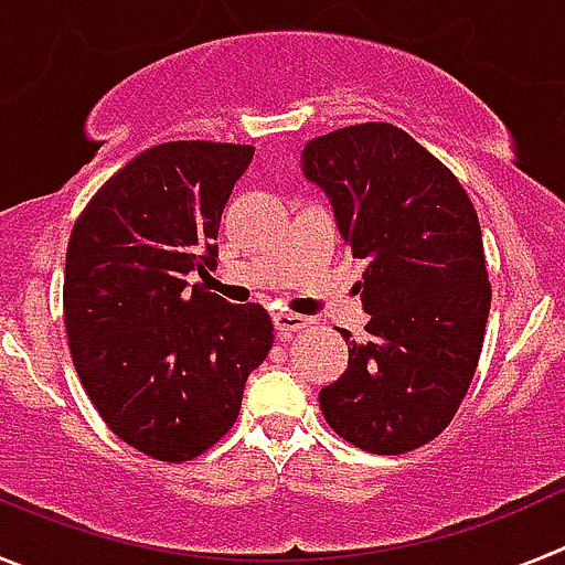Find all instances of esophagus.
Returning <instances> with one entry per match:
<instances>
[{
	"mask_svg": "<svg viewBox=\"0 0 565 565\" xmlns=\"http://www.w3.org/2000/svg\"><path fill=\"white\" fill-rule=\"evenodd\" d=\"M274 328H277L279 337H291V333L308 328V319L299 317V313H291V311H277L274 313Z\"/></svg>",
	"mask_w": 565,
	"mask_h": 565,
	"instance_id": "esophagus-1",
	"label": "esophagus"
}]
</instances>
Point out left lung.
Wrapping results in <instances>:
<instances>
[{
	"label": "left lung",
	"instance_id": "1",
	"mask_svg": "<svg viewBox=\"0 0 565 565\" xmlns=\"http://www.w3.org/2000/svg\"><path fill=\"white\" fill-rule=\"evenodd\" d=\"M302 172L367 263V342H351L348 371L319 391V407L359 450L402 456L452 422L476 376L492 302L478 212L436 154L384 121L308 141Z\"/></svg>",
	"mask_w": 565,
	"mask_h": 565
}]
</instances>
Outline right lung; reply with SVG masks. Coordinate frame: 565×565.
Wrapping results in <instances>:
<instances>
[{
    "label": "right lung",
    "instance_id": "1",
    "mask_svg": "<svg viewBox=\"0 0 565 565\" xmlns=\"http://www.w3.org/2000/svg\"><path fill=\"white\" fill-rule=\"evenodd\" d=\"M252 154L221 141L143 149L70 232V356L104 424L154 461H192L221 441L274 344L266 308L186 286L214 266L223 206Z\"/></svg>",
    "mask_w": 565,
    "mask_h": 565
}]
</instances>
